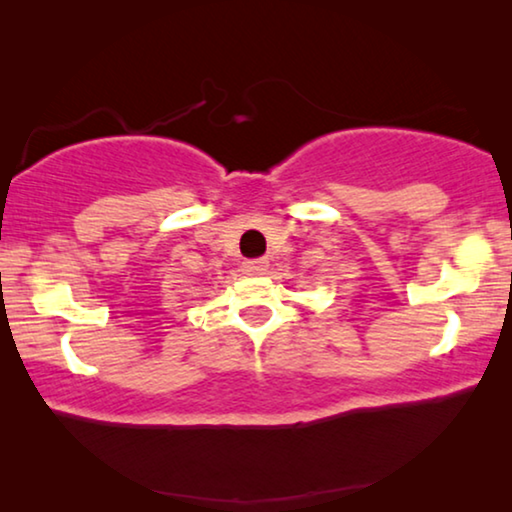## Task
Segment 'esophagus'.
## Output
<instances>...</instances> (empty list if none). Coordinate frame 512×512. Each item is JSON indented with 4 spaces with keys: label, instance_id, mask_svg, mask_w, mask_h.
Wrapping results in <instances>:
<instances>
[{
    "label": "esophagus",
    "instance_id": "1",
    "mask_svg": "<svg viewBox=\"0 0 512 512\" xmlns=\"http://www.w3.org/2000/svg\"><path fill=\"white\" fill-rule=\"evenodd\" d=\"M242 270L247 272V275H265V270H268V261H265V258H251V261L242 263Z\"/></svg>",
    "mask_w": 512,
    "mask_h": 512
}]
</instances>
